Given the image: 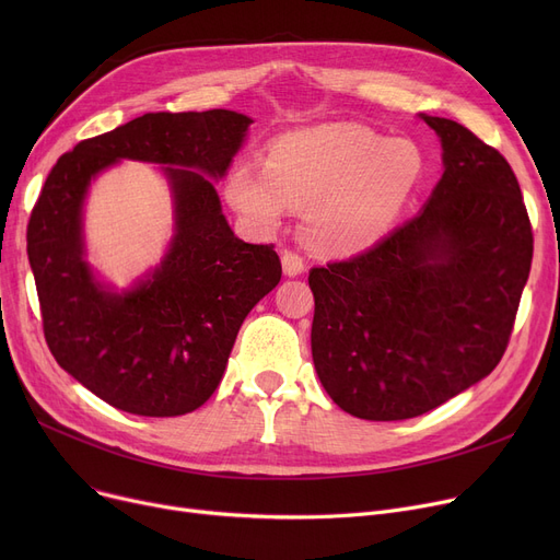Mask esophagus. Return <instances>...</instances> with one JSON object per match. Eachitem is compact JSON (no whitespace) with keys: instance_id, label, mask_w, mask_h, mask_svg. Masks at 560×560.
<instances>
[{"instance_id":"1","label":"esophagus","mask_w":560,"mask_h":560,"mask_svg":"<svg viewBox=\"0 0 560 560\" xmlns=\"http://www.w3.org/2000/svg\"><path fill=\"white\" fill-rule=\"evenodd\" d=\"M281 265H283V272L288 277H298L304 272V258L298 252H283L281 254Z\"/></svg>"}]
</instances>
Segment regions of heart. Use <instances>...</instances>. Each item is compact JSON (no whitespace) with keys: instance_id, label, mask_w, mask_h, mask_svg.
Wrapping results in <instances>:
<instances>
[{"instance_id":"heart-1","label":"heart","mask_w":560,"mask_h":560,"mask_svg":"<svg viewBox=\"0 0 560 560\" xmlns=\"http://www.w3.org/2000/svg\"><path fill=\"white\" fill-rule=\"evenodd\" d=\"M424 167L416 142L336 122L279 138L265 167H235L226 197L262 231L279 229L292 206L308 203L311 243L329 254H354L397 224L424 186Z\"/></svg>"}]
</instances>
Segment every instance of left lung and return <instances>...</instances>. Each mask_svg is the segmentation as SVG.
I'll return each instance as SVG.
<instances>
[{"mask_svg":"<svg viewBox=\"0 0 560 560\" xmlns=\"http://www.w3.org/2000/svg\"><path fill=\"white\" fill-rule=\"evenodd\" d=\"M443 144L424 209L368 252L313 268V363L349 416L418 418L502 361L534 258L520 184L494 147L420 115Z\"/></svg>","mask_w":560,"mask_h":560,"instance_id":"8db88e82","label":"left lung"}]
</instances>
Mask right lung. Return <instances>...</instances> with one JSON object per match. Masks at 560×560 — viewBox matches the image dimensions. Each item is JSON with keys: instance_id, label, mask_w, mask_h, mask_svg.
<instances>
[{"instance_id": "obj_1", "label": "right lung", "mask_w": 560, "mask_h": 560, "mask_svg": "<svg viewBox=\"0 0 560 560\" xmlns=\"http://www.w3.org/2000/svg\"><path fill=\"white\" fill-rule=\"evenodd\" d=\"M249 125L224 108L144 113L58 159L28 218L26 254L51 357L127 413L199 408L220 386L243 319L281 279L275 245L235 238L210 179H222ZM122 158L168 165L175 238L150 278L113 293L82 260L80 206L94 176Z\"/></svg>"}]
</instances>
